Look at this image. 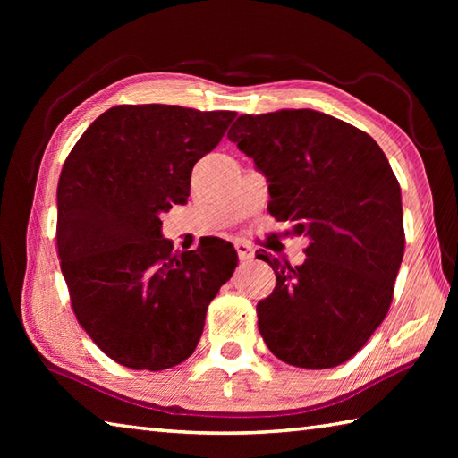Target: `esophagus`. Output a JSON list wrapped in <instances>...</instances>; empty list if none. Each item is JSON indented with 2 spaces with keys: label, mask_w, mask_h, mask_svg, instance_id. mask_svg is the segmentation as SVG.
<instances>
[{
  "label": "esophagus",
  "mask_w": 458,
  "mask_h": 458,
  "mask_svg": "<svg viewBox=\"0 0 458 458\" xmlns=\"http://www.w3.org/2000/svg\"><path fill=\"white\" fill-rule=\"evenodd\" d=\"M234 246H236V252H238V259L240 260L254 259V248L248 244V242H244V240H236Z\"/></svg>",
  "instance_id": "obj_1"
}]
</instances>
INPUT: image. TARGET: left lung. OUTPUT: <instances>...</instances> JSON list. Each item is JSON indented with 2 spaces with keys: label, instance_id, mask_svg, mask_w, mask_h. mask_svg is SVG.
I'll return each mask as SVG.
<instances>
[{
  "label": "left lung",
  "instance_id": "8db88e82",
  "mask_svg": "<svg viewBox=\"0 0 458 458\" xmlns=\"http://www.w3.org/2000/svg\"><path fill=\"white\" fill-rule=\"evenodd\" d=\"M228 139L268 182V212L309 238L303 265L259 254L276 275L257 305L278 360L307 369L353 358L392 303L404 257L400 183L368 133L311 108L240 114Z\"/></svg>",
  "mask_w": 458,
  "mask_h": 458
}]
</instances>
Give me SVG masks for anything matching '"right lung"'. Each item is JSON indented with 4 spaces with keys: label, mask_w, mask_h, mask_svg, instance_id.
I'll list each match as a JSON object with an SVG mask.
<instances>
[{
    "label": "right lung",
    "mask_w": 458,
    "mask_h": 458,
    "mask_svg": "<svg viewBox=\"0 0 458 458\" xmlns=\"http://www.w3.org/2000/svg\"><path fill=\"white\" fill-rule=\"evenodd\" d=\"M234 111L121 105L84 131L58 182L56 244L72 309L108 358L133 369L188 360L238 267L226 240L175 254L159 216L190 196L191 169Z\"/></svg>",
    "instance_id": "right-lung-1"
}]
</instances>
